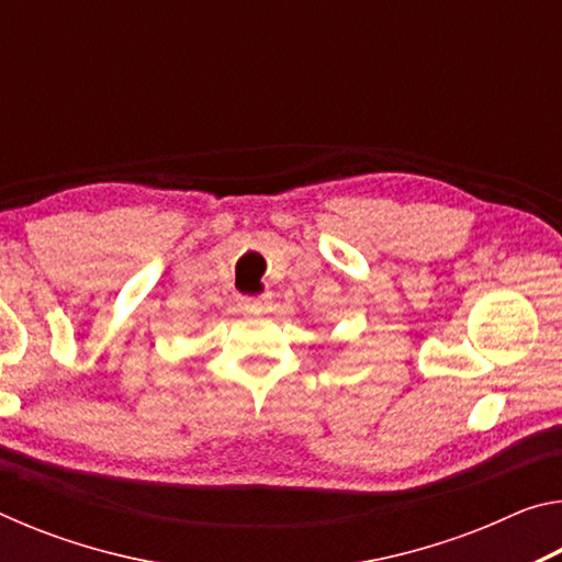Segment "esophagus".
Returning a JSON list of instances; mask_svg holds the SVG:
<instances>
[{
    "mask_svg": "<svg viewBox=\"0 0 562 562\" xmlns=\"http://www.w3.org/2000/svg\"><path fill=\"white\" fill-rule=\"evenodd\" d=\"M268 304H270V292L260 294V297H245V300H243V307H245V310H255V312L268 310Z\"/></svg>",
    "mask_w": 562,
    "mask_h": 562,
    "instance_id": "obj_1",
    "label": "esophagus"
}]
</instances>
